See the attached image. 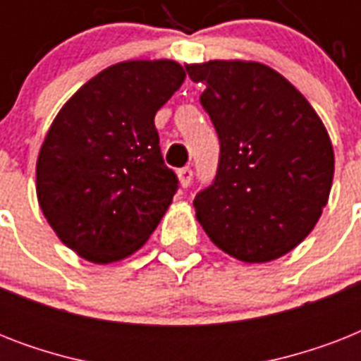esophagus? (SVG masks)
<instances>
[{"instance_id": "1", "label": "esophagus", "mask_w": 361, "mask_h": 361, "mask_svg": "<svg viewBox=\"0 0 361 361\" xmlns=\"http://www.w3.org/2000/svg\"><path fill=\"white\" fill-rule=\"evenodd\" d=\"M178 178H180L181 187H189L192 181V170L189 166H183V169L178 170Z\"/></svg>"}]
</instances>
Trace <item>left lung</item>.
Returning a JSON list of instances; mask_svg holds the SVG:
<instances>
[{
  "label": "left lung",
  "mask_w": 361,
  "mask_h": 361,
  "mask_svg": "<svg viewBox=\"0 0 361 361\" xmlns=\"http://www.w3.org/2000/svg\"><path fill=\"white\" fill-rule=\"evenodd\" d=\"M206 90L200 104L219 136L214 183L192 200L197 219L225 252L269 262L317 225L334 180V147L307 99L255 61L185 65Z\"/></svg>",
  "instance_id": "8db88e82"
}]
</instances>
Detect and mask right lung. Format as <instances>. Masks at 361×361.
<instances>
[{"instance_id":"right-lung-1","label":"right lung","mask_w":361,"mask_h":361,"mask_svg":"<svg viewBox=\"0 0 361 361\" xmlns=\"http://www.w3.org/2000/svg\"><path fill=\"white\" fill-rule=\"evenodd\" d=\"M185 80L170 59L123 61L86 82L56 116L37 159V198L65 245L95 264L140 249L178 191L155 114Z\"/></svg>"}]
</instances>
